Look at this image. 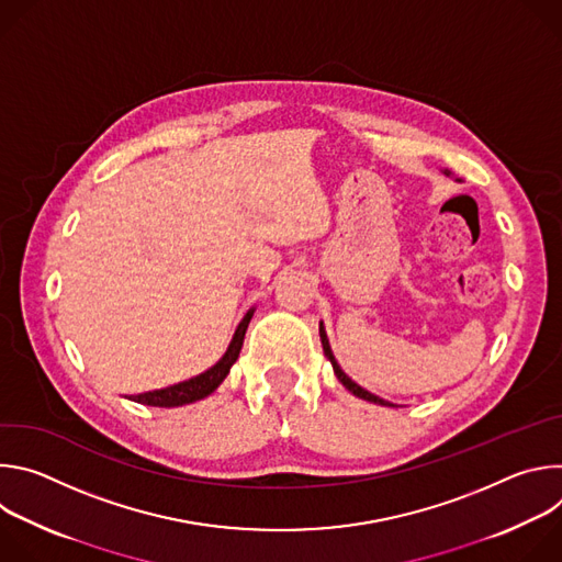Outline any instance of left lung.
<instances>
[{
  "mask_svg": "<svg viewBox=\"0 0 562 562\" xmlns=\"http://www.w3.org/2000/svg\"><path fill=\"white\" fill-rule=\"evenodd\" d=\"M319 340H323V349H325V356L331 360V364H334V371H336V375H338V380L353 393V395H358V397H362V400H369V403H375V405H382V407H386L389 403L386 400H382V397H378V395H373V393H369L367 389H362L360 384H356L342 369H340V364L336 362V358H334V351H331V347H329V340H327V334H325V329H323V325H319Z\"/></svg>",
  "mask_w": 562,
  "mask_h": 562,
  "instance_id": "1",
  "label": "left lung"
}]
</instances>
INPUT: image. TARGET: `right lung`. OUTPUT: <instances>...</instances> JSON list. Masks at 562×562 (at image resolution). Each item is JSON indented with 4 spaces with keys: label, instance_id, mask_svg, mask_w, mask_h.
Returning a JSON list of instances; mask_svg holds the SVG:
<instances>
[{
    "label": "right lung",
    "instance_id": "obj_1",
    "mask_svg": "<svg viewBox=\"0 0 562 562\" xmlns=\"http://www.w3.org/2000/svg\"><path fill=\"white\" fill-rule=\"evenodd\" d=\"M251 315H254V311H249L243 323L237 325V331H235L224 358L215 367H211L209 371H204V373H200V375H195L187 382H180V384H173V386H167V389L137 393L131 400H135V403H142V405H148V407H182V405L195 403V400H202L209 393H213L220 386V382L226 378L233 362L237 360L239 349H243L245 334H247V327L251 323Z\"/></svg>",
    "mask_w": 562,
    "mask_h": 562
}]
</instances>
